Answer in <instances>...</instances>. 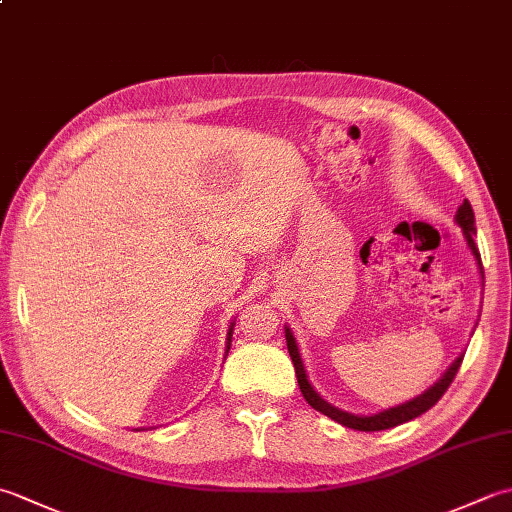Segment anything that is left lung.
Wrapping results in <instances>:
<instances>
[{"label":"left lung","instance_id":"1","mask_svg":"<svg viewBox=\"0 0 512 512\" xmlns=\"http://www.w3.org/2000/svg\"><path fill=\"white\" fill-rule=\"evenodd\" d=\"M455 222L460 224L462 233H464V239L466 244H469L471 253L475 257L477 266H480V273H482V279H484V270H482V257H480V250H477L473 237H475V215H473V209H471V202L464 200L460 204L458 213H455ZM286 343H288V352H290V358L292 363H295V372H297V380H299V389L303 398L308 400V405L312 409L321 411L323 416L332 418L334 422L343 424V427H350V429H356V431H383V429H391V427H398V424L402 422H409L413 418L422 416L424 411H429L436 402L444 396V391L449 389V385L453 383L455 374H458V369L462 365V358L464 354H460L455 361L451 363V367L447 369V372L442 374V378L438 380V383H433L424 394L416 396L413 400H407L402 402V405L398 407H391V409H385V411H378V413H372V416H354V413H347L339 407H332L328 400H323L317 391H314V387L310 385L308 380V374H306V367H303V361H301V354H299V345L295 341V336H292V330L286 328Z\"/></svg>","mask_w":512,"mask_h":512}]
</instances>
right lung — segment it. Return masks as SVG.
Segmentation results:
<instances>
[{"label":"right lung","mask_w":512,"mask_h":512,"mask_svg":"<svg viewBox=\"0 0 512 512\" xmlns=\"http://www.w3.org/2000/svg\"><path fill=\"white\" fill-rule=\"evenodd\" d=\"M233 325H235V323H231V328H228V334H226V354H228V350H231V336H233Z\"/></svg>","instance_id":"obj_1"}]
</instances>
